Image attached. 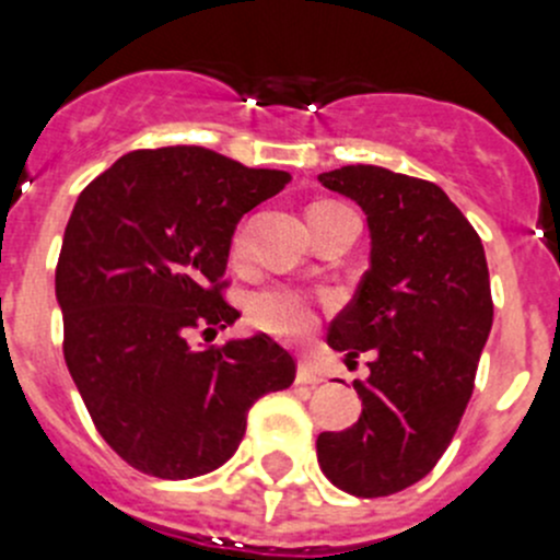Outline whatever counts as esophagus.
I'll use <instances>...</instances> for the list:
<instances>
[{
	"instance_id": "1",
	"label": "esophagus",
	"mask_w": 560,
	"mask_h": 560,
	"mask_svg": "<svg viewBox=\"0 0 560 560\" xmlns=\"http://www.w3.org/2000/svg\"><path fill=\"white\" fill-rule=\"evenodd\" d=\"M298 385H319L322 382V376L316 374V369L312 363H306V360H301V363H298Z\"/></svg>"
}]
</instances>
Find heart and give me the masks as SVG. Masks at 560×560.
Listing matches in <instances>:
<instances>
[{
	"label": "heart",
	"mask_w": 560,
	"mask_h": 560,
	"mask_svg": "<svg viewBox=\"0 0 560 560\" xmlns=\"http://www.w3.org/2000/svg\"><path fill=\"white\" fill-rule=\"evenodd\" d=\"M330 206V202H316L312 208ZM248 246L246 230L241 228L233 238V257H244ZM248 319L265 332H273L279 338H306L314 332L316 316L314 303L306 295L290 287H265L248 298Z\"/></svg>",
	"instance_id": "1"
}]
</instances>
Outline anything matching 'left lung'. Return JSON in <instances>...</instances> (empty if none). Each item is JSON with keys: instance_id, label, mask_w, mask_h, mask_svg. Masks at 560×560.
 I'll use <instances>...</instances> for the list:
<instances>
[{"instance_id": "1", "label": "left lung", "mask_w": 560, "mask_h": 560, "mask_svg": "<svg viewBox=\"0 0 560 560\" xmlns=\"http://www.w3.org/2000/svg\"><path fill=\"white\" fill-rule=\"evenodd\" d=\"M369 217L371 268L332 319L327 347L371 376L354 380L363 415L325 431L316 457L336 488L360 499L420 482L453 442L493 325L482 241L436 184L374 165L319 175Z\"/></svg>"}]
</instances>
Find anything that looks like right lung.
I'll use <instances>...</instances> for the list:
<instances>
[{
    "label": "right lung",
    "mask_w": 560,
    "mask_h": 560,
    "mask_svg": "<svg viewBox=\"0 0 560 560\" xmlns=\"http://www.w3.org/2000/svg\"><path fill=\"white\" fill-rule=\"evenodd\" d=\"M292 175L202 145L124 154L78 197L56 265L65 360L100 436L160 479L233 457L254 400L295 382L270 336L191 347L238 319L224 268L241 217Z\"/></svg>",
    "instance_id": "1"
}]
</instances>
